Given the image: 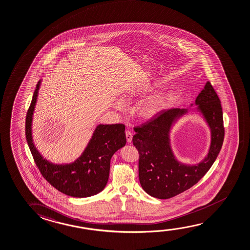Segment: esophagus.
I'll list each match as a JSON object with an SVG mask.
<instances>
[{
    "mask_svg": "<svg viewBox=\"0 0 250 250\" xmlns=\"http://www.w3.org/2000/svg\"><path fill=\"white\" fill-rule=\"evenodd\" d=\"M125 137H126V140L129 144L131 143L132 141V133H131V131L130 130H126L125 131Z\"/></svg>",
    "mask_w": 250,
    "mask_h": 250,
    "instance_id": "esophagus-1",
    "label": "esophagus"
}]
</instances>
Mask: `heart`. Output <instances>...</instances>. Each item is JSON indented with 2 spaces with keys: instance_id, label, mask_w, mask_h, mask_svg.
I'll list each match as a JSON object with an SVG mask.
<instances>
[{
  "instance_id": "b5f03b06",
  "label": "heart",
  "mask_w": 250,
  "mask_h": 250,
  "mask_svg": "<svg viewBox=\"0 0 250 250\" xmlns=\"http://www.w3.org/2000/svg\"><path fill=\"white\" fill-rule=\"evenodd\" d=\"M165 105V101L162 98H153L145 102L142 108V114L145 117H153L156 115L163 108ZM117 108H122V103H117Z\"/></svg>"
}]
</instances>
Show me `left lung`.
<instances>
[{
	"mask_svg": "<svg viewBox=\"0 0 250 250\" xmlns=\"http://www.w3.org/2000/svg\"><path fill=\"white\" fill-rule=\"evenodd\" d=\"M195 104L211 131L209 153L195 165L178 162L169 141L172 124L188 112V109H165L140 126L134 127L136 134L132 142L139 153V181L145 192L154 198L169 199L191 188L207 174L220 152L225 138L223 111L210 82L196 98Z\"/></svg>",
	"mask_w": 250,
	"mask_h": 250,
	"instance_id": "8db88e82",
	"label": "left lung"
}]
</instances>
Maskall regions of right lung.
I'll return each mask as SVG.
<instances>
[{
    "mask_svg": "<svg viewBox=\"0 0 250 250\" xmlns=\"http://www.w3.org/2000/svg\"><path fill=\"white\" fill-rule=\"evenodd\" d=\"M40 85V81L25 118V138L39 170L52 187L66 195L85 198L97 194L108 181L112 155L125 145V125H99L83 153L74 163H50L37 150L32 137V120Z\"/></svg>",
    "mask_w": 250,
    "mask_h": 250,
    "instance_id": "obj_1",
    "label": "right lung"
}]
</instances>
